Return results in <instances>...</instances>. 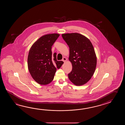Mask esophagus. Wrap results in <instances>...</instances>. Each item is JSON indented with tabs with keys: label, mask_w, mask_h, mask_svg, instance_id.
Masks as SVG:
<instances>
[{
	"label": "esophagus",
	"mask_w": 125,
	"mask_h": 125,
	"mask_svg": "<svg viewBox=\"0 0 125 125\" xmlns=\"http://www.w3.org/2000/svg\"><path fill=\"white\" fill-rule=\"evenodd\" d=\"M66 60H67V59H66V58H65V57L63 58L62 60V61H63L64 62H65L66 61Z\"/></svg>",
	"instance_id": "esophagus-1"
}]
</instances>
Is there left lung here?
I'll return each mask as SVG.
<instances>
[{"mask_svg": "<svg viewBox=\"0 0 125 125\" xmlns=\"http://www.w3.org/2000/svg\"><path fill=\"white\" fill-rule=\"evenodd\" d=\"M70 49L69 60L72 70L68 74L74 85H83L90 80L95 71L96 57L90 41L78 33L62 35Z\"/></svg>", "mask_w": 125, "mask_h": 125, "instance_id": "left-lung-1", "label": "left lung"}]
</instances>
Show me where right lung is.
I'll list each match as a JSON object with an SVG mask.
<instances>
[{"mask_svg": "<svg viewBox=\"0 0 125 125\" xmlns=\"http://www.w3.org/2000/svg\"><path fill=\"white\" fill-rule=\"evenodd\" d=\"M59 36L57 33L43 36L29 50L28 69L32 78L41 85L50 83L53 80L57 68L59 69L64 63L57 60L56 53L52 54V46Z\"/></svg>", "mask_w": 125, "mask_h": 125, "instance_id": "obj_1", "label": "right lung"}]
</instances>
